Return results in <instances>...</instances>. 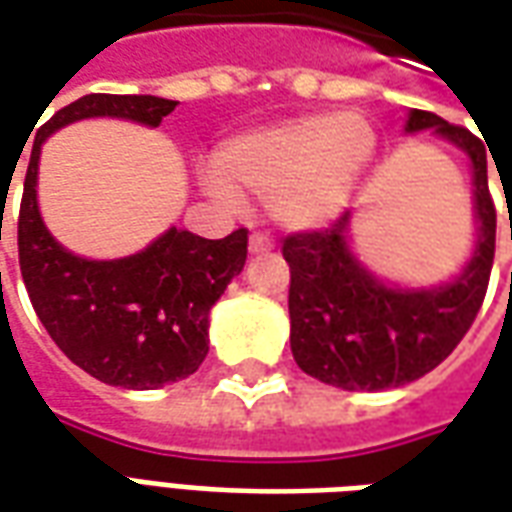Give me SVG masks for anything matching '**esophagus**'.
<instances>
[{
	"instance_id": "1",
	"label": "esophagus",
	"mask_w": 512,
	"mask_h": 512,
	"mask_svg": "<svg viewBox=\"0 0 512 512\" xmlns=\"http://www.w3.org/2000/svg\"><path fill=\"white\" fill-rule=\"evenodd\" d=\"M271 249H274V241H271L268 235L263 233L249 235V252H252V255H266V252H271Z\"/></svg>"
}]
</instances>
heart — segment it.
<instances>
[{"instance_id": "obj_1", "label": "heart", "mask_w": 512, "mask_h": 512, "mask_svg": "<svg viewBox=\"0 0 512 512\" xmlns=\"http://www.w3.org/2000/svg\"><path fill=\"white\" fill-rule=\"evenodd\" d=\"M376 147L365 115L307 112L224 139L202 186L224 205L241 191L266 197L271 219L293 233L321 230L354 200Z\"/></svg>"}]
</instances>
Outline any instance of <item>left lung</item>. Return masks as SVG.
<instances>
[{
	"mask_svg": "<svg viewBox=\"0 0 512 512\" xmlns=\"http://www.w3.org/2000/svg\"><path fill=\"white\" fill-rule=\"evenodd\" d=\"M403 131H433L469 158L477 238L455 277L417 288L386 282L359 260L351 211L321 233L285 238L293 359L307 376L345 392L406 386L441 365L477 318L494 266L496 211L483 142L422 109H406Z\"/></svg>",
	"mask_w": 512,
	"mask_h": 512,
	"instance_id": "left-lung-1",
	"label": "left lung"
}]
</instances>
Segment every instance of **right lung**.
<instances>
[{"mask_svg": "<svg viewBox=\"0 0 512 512\" xmlns=\"http://www.w3.org/2000/svg\"><path fill=\"white\" fill-rule=\"evenodd\" d=\"M175 106L158 95H84L40 128L24 178L18 263L29 301L73 365L123 389L175 384L202 365L211 307L244 271L246 230L211 241L169 227L134 255H73L40 213V150L51 134L79 120L117 117L158 128Z\"/></svg>", "mask_w": 512, "mask_h": 512, "instance_id": "add662e5", "label": "right lung"}]
</instances>
